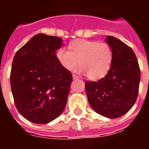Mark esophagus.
Masks as SVG:
<instances>
[{
	"label": "esophagus",
	"mask_w": 149,
	"mask_h": 149,
	"mask_svg": "<svg viewBox=\"0 0 149 149\" xmlns=\"http://www.w3.org/2000/svg\"><path fill=\"white\" fill-rule=\"evenodd\" d=\"M79 78V77H77V76H76V75H72V79H77Z\"/></svg>",
	"instance_id": "34e87169"
}]
</instances>
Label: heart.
<instances>
[{"mask_svg": "<svg viewBox=\"0 0 149 149\" xmlns=\"http://www.w3.org/2000/svg\"><path fill=\"white\" fill-rule=\"evenodd\" d=\"M70 49L63 47L56 52L57 60L65 70H72L80 63L82 66L75 72L88 75L92 79H99L105 77L111 69L113 52L107 43L83 39L75 42Z\"/></svg>", "mask_w": 149, "mask_h": 149, "instance_id": "1", "label": "heart"}]
</instances>
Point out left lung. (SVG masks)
Masks as SVG:
<instances>
[{
	"mask_svg": "<svg viewBox=\"0 0 149 149\" xmlns=\"http://www.w3.org/2000/svg\"><path fill=\"white\" fill-rule=\"evenodd\" d=\"M113 60L107 75L97 82H85L88 102L93 111L105 118H120L136 101L140 69L135 54L120 39L107 36Z\"/></svg>",
	"mask_w": 149,
	"mask_h": 149,
	"instance_id": "obj_1",
	"label": "left lung"
}]
</instances>
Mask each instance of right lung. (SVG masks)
I'll use <instances>...</instances> for the list:
<instances>
[{
	"label": "right lung",
	"mask_w": 149,
	"mask_h": 149,
	"mask_svg": "<svg viewBox=\"0 0 149 149\" xmlns=\"http://www.w3.org/2000/svg\"><path fill=\"white\" fill-rule=\"evenodd\" d=\"M63 45L62 38L38 34L14 57L10 86L15 106L31 122H51L66 105L72 77L56 58Z\"/></svg>",
	"instance_id": "right-lung-1"
}]
</instances>
